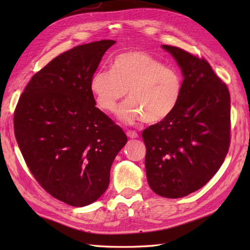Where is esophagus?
Wrapping results in <instances>:
<instances>
[{
  "label": "esophagus",
  "instance_id": "esophagus-1",
  "mask_svg": "<svg viewBox=\"0 0 250 250\" xmlns=\"http://www.w3.org/2000/svg\"><path fill=\"white\" fill-rule=\"evenodd\" d=\"M126 136H128L129 139H137V137H139V134H137L135 131H128L126 132Z\"/></svg>",
  "mask_w": 250,
  "mask_h": 250
}]
</instances>
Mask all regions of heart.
Here are the masks:
<instances>
[{
  "label": "heart",
  "instance_id": "heart-1",
  "mask_svg": "<svg viewBox=\"0 0 250 250\" xmlns=\"http://www.w3.org/2000/svg\"><path fill=\"white\" fill-rule=\"evenodd\" d=\"M99 107L111 113L128 90L129 99L120 105L118 118L125 124L141 119L157 124L171 115L183 93V77L149 54L125 51L111 61V70L95 71L89 83Z\"/></svg>",
  "mask_w": 250,
  "mask_h": 250
}]
</instances>
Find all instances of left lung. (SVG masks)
<instances>
[{
  "label": "left lung",
  "mask_w": 250,
  "mask_h": 250,
  "mask_svg": "<svg viewBox=\"0 0 250 250\" xmlns=\"http://www.w3.org/2000/svg\"><path fill=\"white\" fill-rule=\"evenodd\" d=\"M182 71L183 93L167 118L143 131L145 167L153 192L168 199L203 187L218 171L230 145V93L208 62L162 45Z\"/></svg>",
  "instance_id": "obj_1"
}]
</instances>
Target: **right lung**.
Listing matches in <instances>:
<instances>
[{"label":"right lung","instance_id":"right-lung-1","mask_svg":"<svg viewBox=\"0 0 250 250\" xmlns=\"http://www.w3.org/2000/svg\"><path fill=\"white\" fill-rule=\"evenodd\" d=\"M115 41L77 46L37 72L14 115L15 136L35 179L64 203H93L109 185L126 135L95 107L90 77Z\"/></svg>","mask_w":250,"mask_h":250}]
</instances>
